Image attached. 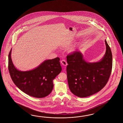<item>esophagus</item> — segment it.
<instances>
[{"label":"esophagus","instance_id":"1","mask_svg":"<svg viewBox=\"0 0 123 123\" xmlns=\"http://www.w3.org/2000/svg\"><path fill=\"white\" fill-rule=\"evenodd\" d=\"M61 64H62V65L64 66H66V65H67V62L65 60H62L61 61Z\"/></svg>","mask_w":123,"mask_h":123}]
</instances>
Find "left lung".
<instances>
[{
	"instance_id": "left-lung-1",
	"label": "left lung",
	"mask_w": 123,
	"mask_h": 123,
	"mask_svg": "<svg viewBox=\"0 0 123 123\" xmlns=\"http://www.w3.org/2000/svg\"><path fill=\"white\" fill-rule=\"evenodd\" d=\"M105 43V53L97 62H86L79 51L67 55L68 84L71 92L76 96H90L99 92L107 84L112 68V54L106 40Z\"/></svg>"
}]
</instances>
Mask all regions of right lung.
Listing matches in <instances>:
<instances>
[{"label": "right lung", "mask_w": 123, "mask_h": 123, "mask_svg": "<svg viewBox=\"0 0 123 123\" xmlns=\"http://www.w3.org/2000/svg\"><path fill=\"white\" fill-rule=\"evenodd\" d=\"M8 55V69L13 83L19 89L29 96L37 98L47 96L53 89V80L60 73V58L45 60L30 70L21 71L15 68L11 54Z\"/></svg>", "instance_id": "add662e5"}]
</instances>
